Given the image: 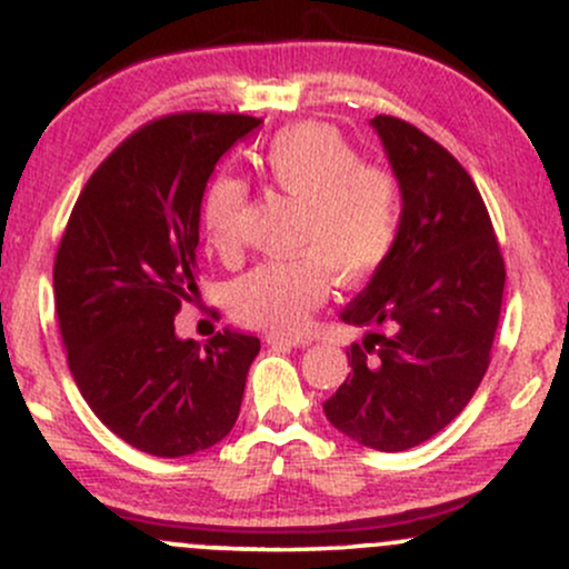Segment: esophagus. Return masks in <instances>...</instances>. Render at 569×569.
Masks as SVG:
<instances>
[{"label":"esophagus","instance_id":"34e87169","mask_svg":"<svg viewBox=\"0 0 569 569\" xmlns=\"http://www.w3.org/2000/svg\"><path fill=\"white\" fill-rule=\"evenodd\" d=\"M267 345H272V348H307V345H310V339H307V337L270 335V337H267Z\"/></svg>","mask_w":569,"mask_h":569}]
</instances>
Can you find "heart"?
I'll use <instances>...</instances> for the list:
<instances>
[{
	"mask_svg": "<svg viewBox=\"0 0 569 569\" xmlns=\"http://www.w3.org/2000/svg\"><path fill=\"white\" fill-rule=\"evenodd\" d=\"M259 173L302 206L297 251L302 257L253 267L230 286V310L251 329L297 335L329 297L331 276L356 286L393 253L403 200L398 181L363 158L342 133L318 122L286 128L264 147ZM248 187L219 173L200 198V221L211 248L232 251L240 240Z\"/></svg>",
	"mask_w": 569,
	"mask_h": 569,
	"instance_id": "b5f03b06",
	"label": "heart"
}]
</instances>
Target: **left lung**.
Here are the masks:
<instances>
[{
    "mask_svg": "<svg viewBox=\"0 0 569 569\" xmlns=\"http://www.w3.org/2000/svg\"><path fill=\"white\" fill-rule=\"evenodd\" d=\"M371 128L401 187L390 259L342 310L367 326L350 375L323 411L339 433L380 452L428 441L466 409L489 367L506 264L479 189L441 143L398 117Z\"/></svg>",
    "mask_w": 569,
    "mask_h": 569,
    "instance_id": "left-lung-1",
    "label": "left lung"
}]
</instances>
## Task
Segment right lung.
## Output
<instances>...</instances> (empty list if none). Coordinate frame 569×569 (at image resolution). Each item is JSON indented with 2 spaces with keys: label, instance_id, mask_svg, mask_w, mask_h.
Returning <instances> with one entry per match:
<instances>
[{
  "label": "right lung",
  "instance_id": "obj_1",
  "mask_svg": "<svg viewBox=\"0 0 569 569\" xmlns=\"http://www.w3.org/2000/svg\"><path fill=\"white\" fill-rule=\"evenodd\" d=\"M259 117L184 112L149 122L80 192L56 253L53 291L71 377L130 447L184 457L230 433L259 339L176 335L198 293L200 198L227 149Z\"/></svg>",
  "mask_w": 569,
  "mask_h": 569
}]
</instances>
